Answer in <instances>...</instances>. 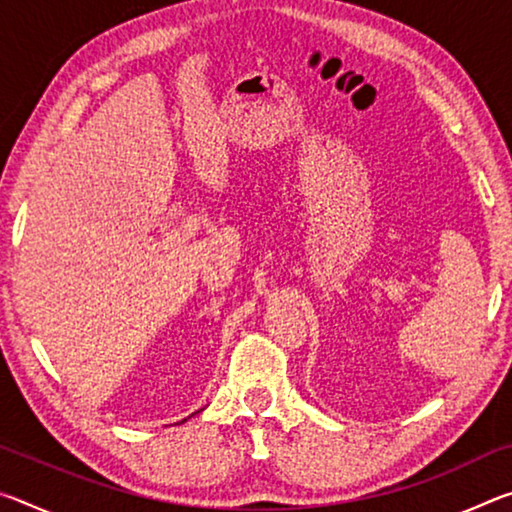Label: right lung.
I'll use <instances>...</instances> for the list:
<instances>
[{
  "label": "right lung",
  "instance_id": "obj_1",
  "mask_svg": "<svg viewBox=\"0 0 512 512\" xmlns=\"http://www.w3.org/2000/svg\"><path fill=\"white\" fill-rule=\"evenodd\" d=\"M183 422H185V420H183Z\"/></svg>",
  "mask_w": 512,
  "mask_h": 512
}]
</instances>
